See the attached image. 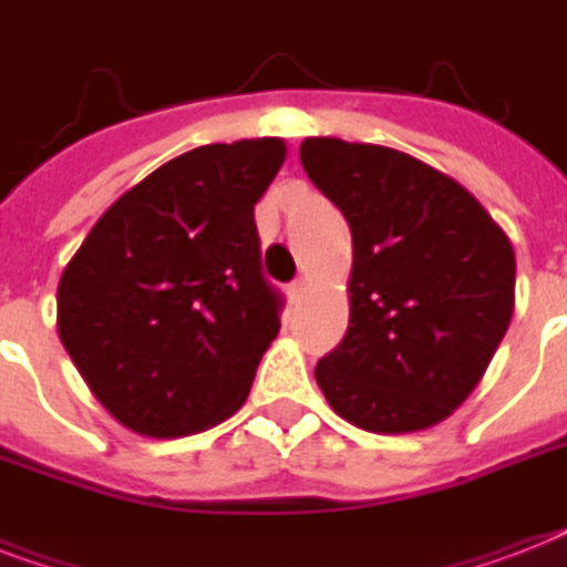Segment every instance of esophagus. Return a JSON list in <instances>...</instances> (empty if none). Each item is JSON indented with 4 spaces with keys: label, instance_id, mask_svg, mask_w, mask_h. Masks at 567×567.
<instances>
[{
    "label": "esophagus",
    "instance_id": "34e87169",
    "mask_svg": "<svg viewBox=\"0 0 567 567\" xmlns=\"http://www.w3.org/2000/svg\"><path fill=\"white\" fill-rule=\"evenodd\" d=\"M302 297H306V282H302V279H293V282L288 285V300L300 302Z\"/></svg>",
    "mask_w": 567,
    "mask_h": 567
}]
</instances>
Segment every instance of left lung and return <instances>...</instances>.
<instances>
[{
  "label": "left lung",
  "mask_w": 567,
  "mask_h": 567,
  "mask_svg": "<svg viewBox=\"0 0 567 567\" xmlns=\"http://www.w3.org/2000/svg\"><path fill=\"white\" fill-rule=\"evenodd\" d=\"M300 162L353 235L350 327L315 368L320 391L371 432L444 421L509 329V238L462 185L412 155L306 137Z\"/></svg>",
  "instance_id": "obj_1"
}]
</instances>
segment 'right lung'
<instances>
[{
	"label": "right lung",
	"instance_id": "right-lung-1",
	"mask_svg": "<svg viewBox=\"0 0 567 567\" xmlns=\"http://www.w3.org/2000/svg\"><path fill=\"white\" fill-rule=\"evenodd\" d=\"M279 137L196 146L102 214L58 285V332L128 430L179 439L244 405L285 297L261 270L256 208Z\"/></svg>",
	"mask_w": 567,
	"mask_h": 567
}]
</instances>
